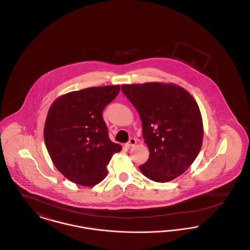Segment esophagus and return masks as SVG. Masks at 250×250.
Returning <instances> with one entry per match:
<instances>
[{
    "instance_id": "1",
    "label": "esophagus",
    "mask_w": 250,
    "mask_h": 250,
    "mask_svg": "<svg viewBox=\"0 0 250 250\" xmlns=\"http://www.w3.org/2000/svg\"><path fill=\"white\" fill-rule=\"evenodd\" d=\"M136 143H137V140L132 138V139L129 140V142L126 143L125 145H126V147H128V148H129V147H132V146H135V145H136Z\"/></svg>"
}]
</instances>
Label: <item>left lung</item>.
<instances>
[{
	"instance_id": "1",
	"label": "left lung",
	"mask_w": 250,
	"mask_h": 250,
	"mask_svg": "<svg viewBox=\"0 0 250 250\" xmlns=\"http://www.w3.org/2000/svg\"><path fill=\"white\" fill-rule=\"evenodd\" d=\"M122 91L139 112L150 152L140 166L142 173L158 183L177 178L202 148L203 124L196 100L174 83L123 84Z\"/></svg>"
}]
</instances>
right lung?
<instances>
[{
    "label": "right lung",
    "instance_id": "obj_1",
    "mask_svg": "<svg viewBox=\"0 0 250 250\" xmlns=\"http://www.w3.org/2000/svg\"><path fill=\"white\" fill-rule=\"evenodd\" d=\"M120 85L91 87L61 95L48 109L44 140L53 164L72 183L93 187L106 178L107 166L122 146L108 138L102 112Z\"/></svg>",
    "mask_w": 250,
    "mask_h": 250
}]
</instances>
